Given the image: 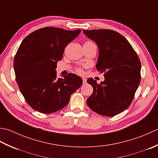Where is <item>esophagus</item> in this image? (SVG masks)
<instances>
[{
    "label": "esophagus",
    "mask_w": 158,
    "mask_h": 158,
    "mask_svg": "<svg viewBox=\"0 0 158 158\" xmlns=\"http://www.w3.org/2000/svg\"><path fill=\"white\" fill-rule=\"evenodd\" d=\"M82 82H83V85H86V78H82Z\"/></svg>",
    "instance_id": "obj_1"
}]
</instances>
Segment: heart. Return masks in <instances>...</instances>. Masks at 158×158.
Wrapping results in <instances>:
<instances>
[{
  "instance_id": "heart-1",
  "label": "heart",
  "mask_w": 158,
  "mask_h": 158,
  "mask_svg": "<svg viewBox=\"0 0 158 158\" xmlns=\"http://www.w3.org/2000/svg\"><path fill=\"white\" fill-rule=\"evenodd\" d=\"M88 42H89V43H91V42H89V41H88ZM88 42H87V43H88ZM78 72L79 73H82V70L80 69H78Z\"/></svg>"
}]
</instances>
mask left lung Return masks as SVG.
<instances>
[{
	"instance_id": "1",
	"label": "left lung",
	"mask_w": 158,
	"mask_h": 158,
	"mask_svg": "<svg viewBox=\"0 0 158 158\" xmlns=\"http://www.w3.org/2000/svg\"><path fill=\"white\" fill-rule=\"evenodd\" d=\"M99 48L96 68L104 72V81L89 78L93 88L86 103L93 111L106 117L121 113L129 107L140 82L141 65L132 46L123 35L112 30H84Z\"/></svg>"
}]
</instances>
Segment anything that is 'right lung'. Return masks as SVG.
Masks as SVG:
<instances>
[{
    "label": "right lung",
    "instance_id": "1",
    "mask_svg": "<svg viewBox=\"0 0 158 158\" xmlns=\"http://www.w3.org/2000/svg\"><path fill=\"white\" fill-rule=\"evenodd\" d=\"M81 30L45 27L22 41L14 60L20 92L31 108L41 113L56 112L68 104L71 95L81 86L82 79L73 73L56 78V63L64 50ZM62 77H63L62 76Z\"/></svg>",
    "mask_w": 158,
    "mask_h": 158
}]
</instances>
